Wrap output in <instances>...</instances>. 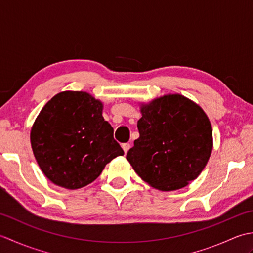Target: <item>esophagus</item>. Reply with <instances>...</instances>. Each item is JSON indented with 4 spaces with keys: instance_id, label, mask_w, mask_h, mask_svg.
Masks as SVG:
<instances>
[{
    "instance_id": "obj_1",
    "label": "esophagus",
    "mask_w": 253,
    "mask_h": 253,
    "mask_svg": "<svg viewBox=\"0 0 253 253\" xmlns=\"http://www.w3.org/2000/svg\"><path fill=\"white\" fill-rule=\"evenodd\" d=\"M122 148H123V150H124V153H127L128 152V150L130 149V143H123L122 144Z\"/></svg>"
}]
</instances>
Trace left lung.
<instances>
[{
  "label": "left lung",
  "mask_w": 253,
  "mask_h": 253,
  "mask_svg": "<svg viewBox=\"0 0 253 253\" xmlns=\"http://www.w3.org/2000/svg\"><path fill=\"white\" fill-rule=\"evenodd\" d=\"M139 137L126 159L139 177L161 191L195 180L213 148L212 126L200 105L175 93L141 103Z\"/></svg>",
  "instance_id": "8db88e82"
}]
</instances>
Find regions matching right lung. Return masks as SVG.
Here are the masks:
<instances>
[{"mask_svg": "<svg viewBox=\"0 0 253 253\" xmlns=\"http://www.w3.org/2000/svg\"><path fill=\"white\" fill-rule=\"evenodd\" d=\"M103 103L84 91H63L41 110L30 142L46 178L66 189L95 180L107 163L124 154L102 116Z\"/></svg>", "mask_w": 253, "mask_h": 253, "instance_id": "1", "label": "right lung"}]
</instances>
